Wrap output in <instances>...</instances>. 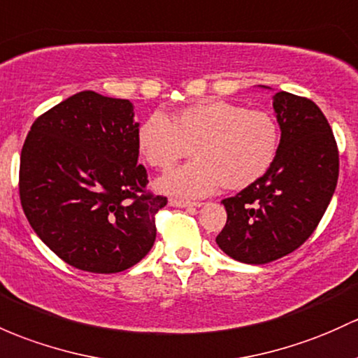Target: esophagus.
I'll list each match as a JSON object with an SVG mask.
<instances>
[{
	"mask_svg": "<svg viewBox=\"0 0 358 358\" xmlns=\"http://www.w3.org/2000/svg\"><path fill=\"white\" fill-rule=\"evenodd\" d=\"M172 206H178V208H199L201 203L198 201H186V199H171Z\"/></svg>",
	"mask_w": 358,
	"mask_h": 358,
	"instance_id": "obj_1",
	"label": "esophagus"
}]
</instances>
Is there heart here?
<instances>
[{
    "mask_svg": "<svg viewBox=\"0 0 358 358\" xmlns=\"http://www.w3.org/2000/svg\"><path fill=\"white\" fill-rule=\"evenodd\" d=\"M278 141L270 114L227 101L193 103L171 121L155 113L138 129L140 155L159 171H169L191 148L196 160L157 180L160 191L184 198L208 196L222 186H251L270 169Z\"/></svg>",
    "mask_w": 358,
    "mask_h": 358,
    "instance_id": "heart-1",
    "label": "heart"
}]
</instances>
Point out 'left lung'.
<instances>
[{"instance_id":"1","label":"left lung","mask_w":358,"mask_h":358,"mask_svg":"<svg viewBox=\"0 0 358 358\" xmlns=\"http://www.w3.org/2000/svg\"><path fill=\"white\" fill-rule=\"evenodd\" d=\"M273 109L282 131L275 160L263 178L222 201L227 224L217 236L218 248L248 264H266L301 248L338 182L336 141L316 103L278 92Z\"/></svg>"}]
</instances>
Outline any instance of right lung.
Wrapping results in <instances>:
<instances>
[{
	"label": "right lung",
	"instance_id": "1",
	"mask_svg": "<svg viewBox=\"0 0 358 358\" xmlns=\"http://www.w3.org/2000/svg\"><path fill=\"white\" fill-rule=\"evenodd\" d=\"M133 103L92 90L36 119L20 155V201L34 232L90 273L140 263L155 242L165 196L145 191Z\"/></svg>",
	"mask_w": 358,
	"mask_h": 358
}]
</instances>
